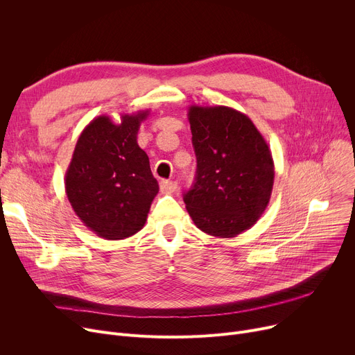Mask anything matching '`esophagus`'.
Wrapping results in <instances>:
<instances>
[{
    "mask_svg": "<svg viewBox=\"0 0 355 355\" xmlns=\"http://www.w3.org/2000/svg\"><path fill=\"white\" fill-rule=\"evenodd\" d=\"M159 189L162 194H173L177 190V182L170 180H162L159 182Z\"/></svg>",
    "mask_w": 355,
    "mask_h": 355,
    "instance_id": "esophagus-1",
    "label": "esophagus"
}]
</instances>
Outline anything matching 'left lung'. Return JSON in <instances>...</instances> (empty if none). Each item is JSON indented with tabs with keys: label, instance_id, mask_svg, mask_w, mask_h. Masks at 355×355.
<instances>
[{
	"label": "left lung",
	"instance_id": "1",
	"mask_svg": "<svg viewBox=\"0 0 355 355\" xmlns=\"http://www.w3.org/2000/svg\"><path fill=\"white\" fill-rule=\"evenodd\" d=\"M196 181L184 194L194 225L214 237H236L266 210L275 180L269 145L252 119L229 106L189 107Z\"/></svg>",
	"mask_w": 355,
	"mask_h": 355
}]
</instances>
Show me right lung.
Masks as SVG:
<instances>
[{"label":"right lung","mask_w":355,"mask_h":355,"mask_svg":"<svg viewBox=\"0 0 355 355\" xmlns=\"http://www.w3.org/2000/svg\"><path fill=\"white\" fill-rule=\"evenodd\" d=\"M149 110L101 115L82 130L64 177L71 209L83 225L106 240L138 233L146 221L158 182L137 137Z\"/></svg>","instance_id":"1"}]
</instances>
